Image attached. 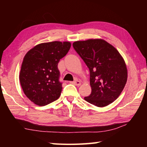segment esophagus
<instances>
[{"instance_id": "esophagus-1", "label": "esophagus", "mask_w": 147, "mask_h": 147, "mask_svg": "<svg viewBox=\"0 0 147 147\" xmlns=\"http://www.w3.org/2000/svg\"><path fill=\"white\" fill-rule=\"evenodd\" d=\"M71 83H72V84H73L74 85L77 86H80V84H81V82H80L79 80H74V81L72 82Z\"/></svg>"}]
</instances>
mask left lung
Here are the masks:
<instances>
[{"instance_id": "obj_1", "label": "left lung", "mask_w": 147, "mask_h": 147, "mask_svg": "<svg viewBox=\"0 0 147 147\" xmlns=\"http://www.w3.org/2000/svg\"><path fill=\"white\" fill-rule=\"evenodd\" d=\"M90 72L91 93L84 99L98 107L112 103L120 95L127 81V68L115 47L101 39L73 43Z\"/></svg>"}]
</instances>
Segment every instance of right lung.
<instances>
[{
  "mask_svg": "<svg viewBox=\"0 0 147 147\" xmlns=\"http://www.w3.org/2000/svg\"><path fill=\"white\" fill-rule=\"evenodd\" d=\"M70 42L53 41L35 46L24 56L19 80L25 95L39 106L56 100L61 94L58 64L71 48Z\"/></svg>",
  "mask_w": 147,
  "mask_h": 147,
  "instance_id": "1",
  "label": "right lung"
}]
</instances>
